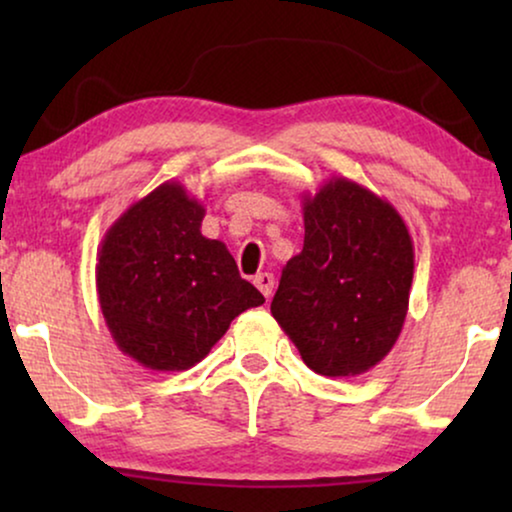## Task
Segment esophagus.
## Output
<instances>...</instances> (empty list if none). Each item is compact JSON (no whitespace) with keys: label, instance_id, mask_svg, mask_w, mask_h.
I'll use <instances>...</instances> for the list:
<instances>
[{"label":"esophagus","instance_id":"esophagus-1","mask_svg":"<svg viewBox=\"0 0 512 512\" xmlns=\"http://www.w3.org/2000/svg\"><path fill=\"white\" fill-rule=\"evenodd\" d=\"M254 284L258 286V291H261L265 298H270L272 289H275V277H272L270 272H261V275L254 277Z\"/></svg>","mask_w":512,"mask_h":512}]
</instances>
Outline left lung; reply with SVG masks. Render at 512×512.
<instances>
[{
	"label": "left lung",
	"instance_id": "8db88e82",
	"mask_svg": "<svg viewBox=\"0 0 512 512\" xmlns=\"http://www.w3.org/2000/svg\"><path fill=\"white\" fill-rule=\"evenodd\" d=\"M305 244L279 279L270 312L314 373H368L408 314L415 244L389 200L345 177L303 195Z\"/></svg>",
	"mask_w": 512,
	"mask_h": 512
}]
</instances>
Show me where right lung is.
Segmentation results:
<instances>
[{"label": "right lung", "instance_id": "right-lung-1", "mask_svg": "<svg viewBox=\"0 0 512 512\" xmlns=\"http://www.w3.org/2000/svg\"><path fill=\"white\" fill-rule=\"evenodd\" d=\"M205 205L179 181L132 202L104 233L95 284L116 347L149 370H188L230 321L265 303L219 240L200 233Z\"/></svg>", "mask_w": 512, "mask_h": 512}]
</instances>
